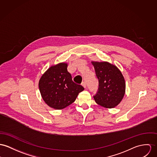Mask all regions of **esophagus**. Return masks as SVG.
Returning a JSON list of instances; mask_svg holds the SVG:
<instances>
[{
	"mask_svg": "<svg viewBox=\"0 0 157 157\" xmlns=\"http://www.w3.org/2000/svg\"><path fill=\"white\" fill-rule=\"evenodd\" d=\"M81 85L84 87L85 88H86V84L85 82H82Z\"/></svg>",
	"mask_w": 157,
	"mask_h": 157,
	"instance_id": "obj_1",
	"label": "esophagus"
}]
</instances>
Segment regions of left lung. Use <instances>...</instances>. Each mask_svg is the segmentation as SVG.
Returning a JSON list of instances; mask_svg holds the SVG:
<instances>
[{"mask_svg":"<svg viewBox=\"0 0 157 157\" xmlns=\"http://www.w3.org/2000/svg\"><path fill=\"white\" fill-rule=\"evenodd\" d=\"M98 88L94 98L97 104L106 108L117 106L125 94V82L118 68L108 62L92 61Z\"/></svg>","mask_w":157,"mask_h":157,"instance_id":"obj_1","label":"left lung"}]
</instances>
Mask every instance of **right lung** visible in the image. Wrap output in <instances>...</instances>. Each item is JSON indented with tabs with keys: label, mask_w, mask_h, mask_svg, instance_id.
<instances>
[{
	"label": "right lung",
	"mask_w": 157,
	"mask_h": 157,
	"mask_svg": "<svg viewBox=\"0 0 157 157\" xmlns=\"http://www.w3.org/2000/svg\"><path fill=\"white\" fill-rule=\"evenodd\" d=\"M67 64L61 63L50 67L41 76L39 88L42 97L49 107L63 109L73 103L84 90L72 81Z\"/></svg>",
	"instance_id": "obj_1"
}]
</instances>
